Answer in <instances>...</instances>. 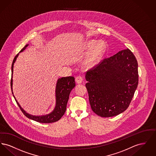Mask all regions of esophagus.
I'll use <instances>...</instances> for the list:
<instances>
[{
    "label": "esophagus",
    "instance_id": "obj_1",
    "mask_svg": "<svg viewBox=\"0 0 156 156\" xmlns=\"http://www.w3.org/2000/svg\"><path fill=\"white\" fill-rule=\"evenodd\" d=\"M75 81L77 83H81L83 81V78L81 76H78L75 78Z\"/></svg>",
    "mask_w": 156,
    "mask_h": 156
}]
</instances>
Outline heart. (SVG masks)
<instances>
[{"label":"heart","instance_id":"obj_1","mask_svg":"<svg viewBox=\"0 0 156 156\" xmlns=\"http://www.w3.org/2000/svg\"><path fill=\"white\" fill-rule=\"evenodd\" d=\"M105 48L106 45L102 41L97 42L95 40H92L88 41L85 47L87 51H90L86 59L87 64L90 67L97 66L104 55Z\"/></svg>","mask_w":156,"mask_h":156}]
</instances>
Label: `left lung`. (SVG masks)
Masks as SVG:
<instances>
[{
  "mask_svg": "<svg viewBox=\"0 0 156 156\" xmlns=\"http://www.w3.org/2000/svg\"><path fill=\"white\" fill-rule=\"evenodd\" d=\"M92 110L98 116L112 117L126 111L139 81L138 64L128 48L104 59L85 74Z\"/></svg>",
  "mask_w": 156,
  "mask_h": 156,
  "instance_id": "8db88e82",
  "label": "left lung"
}]
</instances>
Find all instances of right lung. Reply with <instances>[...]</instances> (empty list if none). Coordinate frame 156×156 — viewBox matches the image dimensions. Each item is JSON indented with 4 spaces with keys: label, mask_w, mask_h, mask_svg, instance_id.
Segmentation results:
<instances>
[{
    "label": "right lung",
    "mask_w": 156,
    "mask_h": 156,
    "mask_svg": "<svg viewBox=\"0 0 156 156\" xmlns=\"http://www.w3.org/2000/svg\"><path fill=\"white\" fill-rule=\"evenodd\" d=\"M29 44L26 45L22 50L20 51L22 52L27 48ZM19 52V53H20ZM19 53L13 59L12 65V79H11V88L13 95L15 98V100L22 111L23 114L29 119L33 120L37 122L43 123H50L58 121L61 118V117L64 115L66 108H67V102L69 99V96L71 91L75 87V78L73 76H67L59 78L57 80L55 87V105L54 109L50 113L44 115H33L27 113L24 111L16 99L15 95L13 92V66L15 62L18 57Z\"/></svg>",
    "instance_id": "right-lung-1"
}]
</instances>
